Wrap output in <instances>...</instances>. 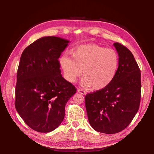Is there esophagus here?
<instances>
[{
	"instance_id": "esophagus-1",
	"label": "esophagus",
	"mask_w": 154,
	"mask_h": 154,
	"mask_svg": "<svg viewBox=\"0 0 154 154\" xmlns=\"http://www.w3.org/2000/svg\"><path fill=\"white\" fill-rule=\"evenodd\" d=\"M78 92L79 93H80V94H86V92L85 91H84L82 90V89H80V88H79V89L78 90Z\"/></svg>"
}]
</instances>
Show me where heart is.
<instances>
[{
	"label": "heart",
	"mask_w": 154,
	"mask_h": 154,
	"mask_svg": "<svg viewBox=\"0 0 154 154\" xmlns=\"http://www.w3.org/2000/svg\"><path fill=\"white\" fill-rule=\"evenodd\" d=\"M72 58L63 57L60 62L67 80L76 82L82 76V85L101 90L112 82L119 66L116 51L97 44L79 46L72 52Z\"/></svg>",
	"instance_id": "obj_1"
}]
</instances>
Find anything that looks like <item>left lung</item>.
I'll return each mask as SVG.
<instances>
[{
	"instance_id": "obj_1",
	"label": "left lung",
	"mask_w": 154,
	"mask_h": 154,
	"mask_svg": "<svg viewBox=\"0 0 154 154\" xmlns=\"http://www.w3.org/2000/svg\"><path fill=\"white\" fill-rule=\"evenodd\" d=\"M114 45L119 56L114 80L103 89L88 93L85 98L91 126L106 134L128 127L139 110L141 94V71L134 55L122 44Z\"/></svg>"
}]
</instances>
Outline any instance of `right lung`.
Wrapping results in <instances>:
<instances>
[{
	"label": "right lung",
	"instance_id": "right-lung-1",
	"mask_svg": "<svg viewBox=\"0 0 154 154\" xmlns=\"http://www.w3.org/2000/svg\"><path fill=\"white\" fill-rule=\"evenodd\" d=\"M69 41L45 36L22 53L17 74L15 108L26 125L38 132L53 131L61 124L67 101L76 92L62 77L58 60Z\"/></svg>",
	"mask_w": 154,
	"mask_h": 154
}]
</instances>
